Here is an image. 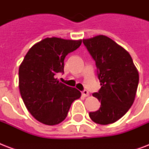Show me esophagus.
<instances>
[{"label": "esophagus", "instance_id": "1", "mask_svg": "<svg viewBox=\"0 0 149 149\" xmlns=\"http://www.w3.org/2000/svg\"><path fill=\"white\" fill-rule=\"evenodd\" d=\"M82 96L83 97H88L89 96V92L87 91H84L83 92H82Z\"/></svg>", "mask_w": 149, "mask_h": 149}]
</instances>
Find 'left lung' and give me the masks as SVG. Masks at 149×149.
Instances as JSON below:
<instances>
[{"instance_id": "left-lung-1", "label": "left lung", "mask_w": 149, "mask_h": 149, "mask_svg": "<svg viewBox=\"0 0 149 149\" xmlns=\"http://www.w3.org/2000/svg\"><path fill=\"white\" fill-rule=\"evenodd\" d=\"M95 61L100 89L93 96L100 107L90 112L91 120L100 125L112 124L122 118L134 103L139 85V72L130 54L105 36L83 39Z\"/></svg>"}]
</instances>
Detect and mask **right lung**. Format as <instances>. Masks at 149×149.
<instances>
[{
	"mask_svg": "<svg viewBox=\"0 0 149 149\" xmlns=\"http://www.w3.org/2000/svg\"><path fill=\"white\" fill-rule=\"evenodd\" d=\"M82 40L46 38L27 52L18 71L19 90L28 111L39 122L58 125L81 93L56 79L64 72V59L77 49Z\"/></svg>",
	"mask_w": 149,
	"mask_h": 149,
	"instance_id": "right-lung-1",
	"label": "right lung"
}]
</instances>
